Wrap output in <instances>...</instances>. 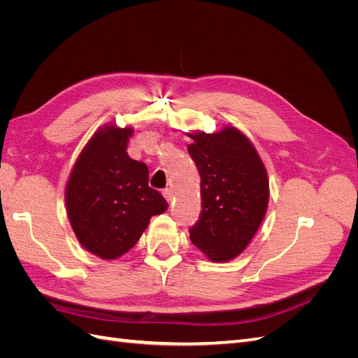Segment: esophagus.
Listing matches in <instances>:
<instances>
[{
	"mask_svg": "<svg viewBox=\"0 0 358 358\" xmlns=\"http://www.w3.org/2000/svg\"><path fill=\"white\" fill-rule=\"evenodd\" d=\"M162 194H164L166 200H167L169 203H171V200H173V189H171V188H166L164 191H162Z\"/></svg>",
	"mask_w": 358,
	"mask_h": 358,
	"instance_id": "esophagus-1",
	"label": "esophagus"
}]
</instances>
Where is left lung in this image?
<instances>
[{"label": "left lung", "instance_id": "left-lung-1", "mask_svg": "<svg viewBox=\"0 0 358 358\" xmlns=\"http://www.w3.org/2000/svg\"><path fill=\"white\" fill-rule=\"evenodd\" d=\"M188 152L201 178V213L189 239L212 262L242 254L264 220L268 179L252 143L233 127L189 134Z\"/></svg>", "mask_w": 358, "mask_h": 358}]
</instances>
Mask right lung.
I'll list each match as a JSON object with an SVG mask.
<instances>
[{"label": "right lung", "instance_id": "obj_1", "mask_svg": "<svg viewBox=\"0 0 358 358\" xmlns=\"http://www.w3.org/2000/svg\"><path fill=\"white\" fill-rule=\"evenodd\" d=\"M131 128L103 127L76 161L66 189L67 213L79 242L90 252L113 259L131 249L150 216L167 201L149 185L145 162L127 154Z\"/></svg>", "mask_w": 358, "mask_h": 358}]
</instances>
